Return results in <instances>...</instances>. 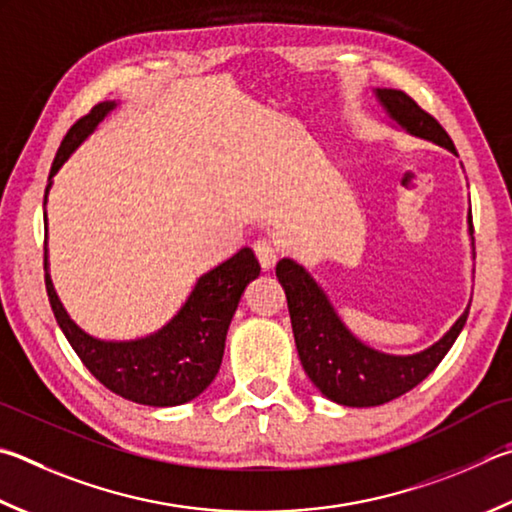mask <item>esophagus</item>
<instances>
[{
  "label": "esophagus",
  "mask_w": 512,
  "mask_h": 512,
  "mask_svg": "<svg viewBox=\"0 0 512 512\" xmlns=\"http://www.w3.org/2000/svg\"><path fill=\"white\" fill-rule=\"evenodd\" d=\"M255 255L259 259V264H262V268H273L275 262H277V253H280V248H277L271 239H257L255 244Z\"/></svg>",
  "instance_id": "1"
}]
</instances>
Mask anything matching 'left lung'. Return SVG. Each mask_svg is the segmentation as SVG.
I'll return each instance as SVG.
<instances>
[{
	"label": "left lung",
	"mask_w": 512,
	"mask_h": 512,
	"mask_svg": "<svg viewBox=\"0 0 512 512\" xmlns=\"http://www.w3.org/2000/svg\"><path fill=\"white\" fill-rule=\"evenodd\" d=\"M376 96L387 114L407 132L457 154L452 138L439 125V120L418 107L405 91L376 89ZM275 273L286 291L297 356L302 360L306 376L333 403L349 407L383 405L423 383L459 338L470 311L468 306L454 327L430 349L414 356H387L351 336L333 311L327 295L300 264H295L293 259H282Z\"/></svg>",
	"instance_id": "8db88e82"
}]
</instances>
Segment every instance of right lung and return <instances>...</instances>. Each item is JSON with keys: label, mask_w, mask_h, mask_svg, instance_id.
Listing matches in <instances>:
<instances>
[{"label": "right lung", "mask_w": 512, "mask_h": 512, "mask_svg": "<svg viewBox=\"0 0 512 512\" xmlns=\"http://www.w3.org/2000/svg\"><path fill=\"white\" fill-rule=\"evenodd\" d=\"M114 105L116 102H100L87 116L73 123L60 143L58 154H55L49 179L69 159L71 152L94 132L96 125L114 109ZM49 188L51 183L46 185V192ZM259 271H262V266H259L253 250L241 248L228 262L199 277L181 311L161 331L132 342H105L87 336L62 309L49 273L44 275V282L53 315L69 345L78 353L82 365L109 392L132 403L172 407L197 398L215 380L221 358H224L226 333L239 297Z\"/></svg>", "instance_id": "1"}]
</instances>
